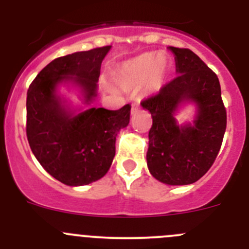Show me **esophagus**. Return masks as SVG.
Masks as SVG:
<instances>
[{
    "label": "esophagus",
    "instance_id": "1",
    "mask_svg": "<svg viewBox=\"0 0 249 249\" xmlns=\"http://www.w3.org/2000/svg\"><path fill=\"white\" fill-rule=\"evenodd\" d=\"M138 109H139V104H138V103H134V104H132L131 111H130V113H131V114H135L136 111H138Z\"/></svg>",
    "mask_w": 249,
    "mask_h": 249
}]
</instances>
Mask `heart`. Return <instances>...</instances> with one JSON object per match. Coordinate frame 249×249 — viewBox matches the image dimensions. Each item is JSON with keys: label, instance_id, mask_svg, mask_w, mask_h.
I'll return each mask as SVG.
<instances>
[{"label": "heart", "instance_id": "b5f03b06", "mask_svg": "<svg viewBox=\"0 0 249 249\" xmlns=\"http://www.w3.org/2000/svg\"><path fill=\"white\" fill-rule=\"evenodd\" d=\"M167 75V65L161 55L146 53L123 62L117 70L115 80L120 85L136 86L146 80L151 90H157Z\"/></svg>", "mask_w": 249, "mask_h": 249}]
</instances>
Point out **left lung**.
<instances>
[{
  "mask_svg": "<svg viewBox=\"0 0 249 249\" xmlns=\"http://www.w3.org/2000/svg\"><path fill=\"white\" fill-rule=\"evenodd\" d=\"M178 76L141 106L152 117L146 155L150 173L169 185L192 184L213 166L226 130V108L215 72L192 50L169 46ZM194 101L198 114L193 124L179 127L178 107Z\"/></svg>",
  "mask_w": 249,
  "mask_h": 249,
  "instance_id": "8db88e82",
  "label": "left lung"
}]
</instances>
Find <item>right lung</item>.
I'll return each instance as SVG.
<instances>
[{
	"instance_id": "add662e5",
	"label": "right lung",
	"mask_w": 249,
	"mask_h": 249,
	"mask_svg": "<svg viewBox=\"0 0 249 249\" xmlns=\"http://www.w3.org/2000/svg\"><path fill=\"white\" fill-rule=\"evenodd\" d=\"M110 46L57 57L30 83L27 93V138L32 152L55 179L71 187L101 179L115 156V139L130 120L129 104L118 110L89 108L75 113L62 104L59 83L81 87L86 103L97 96L101 65Z\"/></svg>"
}]
</instances>
